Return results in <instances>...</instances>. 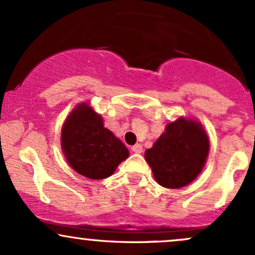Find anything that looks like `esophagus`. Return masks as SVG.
Wrapping results in <instances>:
<instances>
[{
	"label": "esophagus",
	"instance_id": "34e87169",
	"mask_svg": "<svg viewBox=\"0 0 255 255\" xmlns=\"http://www.w3.org/2000/svg\"><path fill=\"white\" fill-rule=\"evenodd\" d=\"M131 151L134 152V153H141L142 152V146L141 144H135L131 147Z\"/></svg>",
	"mask_w": 255,
	"mask_h": 255
}]
</instances>
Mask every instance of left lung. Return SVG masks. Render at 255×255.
Segmentation results:
<instances>
[{"mask_svg":"<svg viewBox=\"0 0 255 255\" xmlns=\"http://www.w3.org/2000/svg\"><path fill=\"white\" fill-rule=\"evenodd\" d=\"M210 140L197 120L178 118L166 125L164 133L145 151L154 180L165 188H181L200 174L206 164Z\"/></svg>","mask_w":255,"mask_h":255,"instance_id":"1","label":"left lung"}]
</instances>
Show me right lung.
<instances>
[{
    "mask_svg": "<svg viewBox=\"0 0 255 255\" xmlns=\"http://www.w3.org/2000/svg\"><path fill=\"white\" fill-rule=\"evenodd\" d=\"M61 148L68 164L91 180L111 176L129 156L124 142L104 127L103 118L86 102L67 116L61 129Z\"/></svg>",
    "mask_w": 255,
    "mask_h": 255,
    "instance_id": "1",
    "label": "right lung"
}]
</instances>
